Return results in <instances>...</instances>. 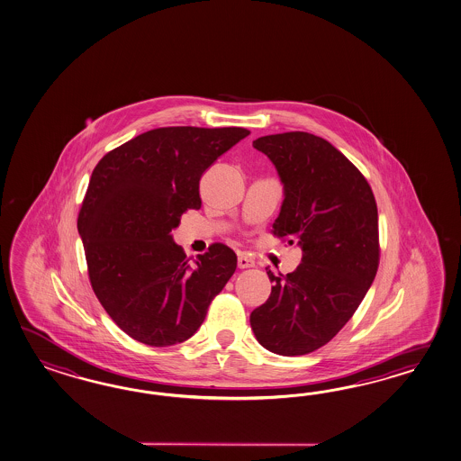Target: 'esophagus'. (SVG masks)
I'll return each instance as SVG.
<instances>
[{
  "label": "esophagus",
  "mask_w": 461,
  "mask_h": 461,
  "mask_svg": "<svg viewBox=\"0 0 461 461\" xmlns=\"http://www.w3.org/2000/svg\"><path fill=\"white\" fill-rule=\"evenodd\" d=\"M237 266H239V268L256 267V262H254L252 258H247V256H239V258H237Z\"/></svg>",
  "instance_id": "esophagus-1"
}]
</instances>
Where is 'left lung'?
I'll use <instances>...</instances> for the list:
<instances>
[{"label":"left lung","mask_w":461,"mask_h":461,"mask_svg":"<svg viewBox=\"0 0 461 461\" xmlns=\"http://www.w3.org/2000/svg\"><path fill=\"white\" fill-rule=\"evenodd\" d=\"M277 169L284 201L274 234L297 242L303 256L287 276H274L270 297L250 313L268 352L311 354L352 319L374 282L378 212L362 172L329 140L284 132L252 142Z\"/></svg>","instance_id":"8db88e82"}]
</instances>
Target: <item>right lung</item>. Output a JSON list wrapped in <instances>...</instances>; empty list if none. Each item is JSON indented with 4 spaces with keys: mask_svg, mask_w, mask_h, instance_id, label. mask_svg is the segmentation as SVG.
I'll list each match as a JSON object with an SVG mask.
<instances>
[{
    "mask_svg": "<svg viewBox=\"0 0 461 461\" xmlns=\"http://www.w3.org/2000/svg\"><path fill=\"white\" fill-rule=\"evenodd\" d=\"M249 134L244 128L152 129L97 162L77 232L97 299L134 340L167 347L191 339L236 272L232 249L212 244L189 258L171 232L187 209L201 207L203 172Z\"/></svg>",
    "mask_w": 461,
    "mask_h": 461,
    "instance_id": "add662e5",
    "label": "right lung"
}]
</instances>
